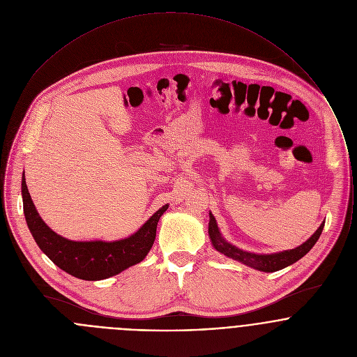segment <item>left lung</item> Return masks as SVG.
Here are the masks:
<instances>
[{"instance_id":"1","label":"left lung","mask_w":357,"mask_h":357,"mask_svg":"<svg viewBox=\"0 0 357 357\" xmlns=\"http://www.w3.org/2000/svg\"><path fill=\"white\" fill-rule=\"evenodd\" d=\"M208 218H210L208 220V238L211 241L213 248L218 253L227 255L235 261H239V262H242L253 269H257V271H261V272H276V271H280V269L297 262L314 246V243L319 241L323 227H324V222H321L320 227L316 229V232L306 242L296 249L278 252V253H272V255H255L250 252H245V250L231 245L229 242H227L222 238V235L218 229L217 221L211 213H208Z\"/></svg>"}]
</instances>
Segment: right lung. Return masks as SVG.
I'll use <instances>...</instances> for the list:
<instances>
[{"label": "right lung", "mask_w": 357, "mask_h": 357, "mask_svg": "<svg viewBox=\"0 0 357 357\" xmlns=\"http://www.w3.org/2000/svg\"><path fill=\"white\" fill-rule=\"evenodd\" d=\"M23 211L27 227L44 255L64 272L82 280H102L142 262L150 253L156 225L169 204L162 206L133 235L114 241H71L57 235L40 217L22 176Z\"/></svg>", "instance_id": "right-lung-1"}]
</instances>
